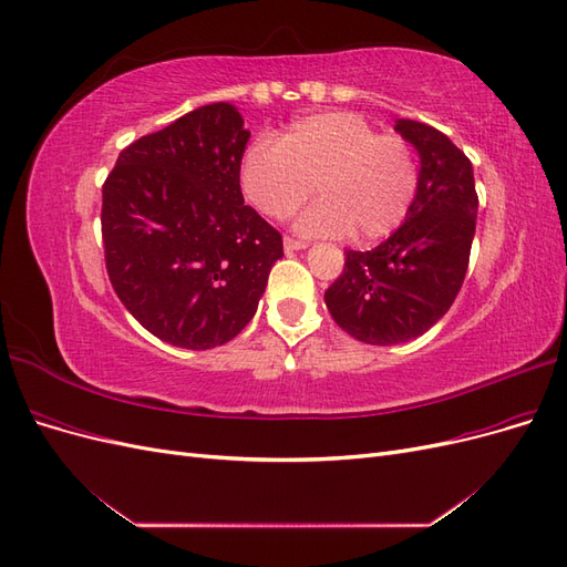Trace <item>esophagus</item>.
I'll use <instances>...</instances> for the list:
<instances>
[{"label":"esophagus","mask_w":567,"mask_h":567,"mask_svg":"<svg viewBox=\"0 0 567 567\" xmlns=\"http://www.w3.org/2000/svg\"><path fill=\"white\" fill-rule=\"evenodd\" d=\"M284 248H286L288 252L302 250V248H307V241H300V238H290V236H286V238H284Z\"/></svg>","instance_id":"1"}]
</instances>
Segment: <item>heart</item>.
I'll return each instance as SVG.
<instances>
[{"label":"heart","instance_id":"1","mask_svg":"<svg viewBox=\"0 0 567 567\" xmlns=\"http://www.w3.org/2000/svg\"><path fill=\"white\" fill-rule=\"evenodd\" d=\"M298 219L315 236L381 241L398 229L419 194L414 148L400 134H379L362 115L326 111L298 117L277 142L260 136L241 161V188L257 210L286 219L310 198Z\"/></svg>","mask_w":567,"mask_h":567}]
</instances>
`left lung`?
I'll return each mask as SVG.
<instances>
[{
	"label": "left lung",
	"mask_w": 567,
	"mask_h": 567,
	"mask_svg": "<svg viewBox=\"0 0 567 567\" xmlns=\"http://www.w3.org/2000/svg\"><path fill=\"white\" fill-rule=\"evenodd\" d=\"M419 151V194L404 225L373 250H346V267L323 293L333 321L369 346H398L437 323L466 279L475 236L473 165L447 134L398 120Z\"/></svg>",
	"instance_id": "1"
}]
</instances>
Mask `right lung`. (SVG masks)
<instances>
[{"instance_id": "right-lung-1", "label": "right lung", "mask_w": 567, "mask_h": 567, "mask_svg": "<svg viewBox=\"0 0 567 567\" xmlns=\"http://www.w3.org/2000/svg\"><path fill=\"white\" fill-rule=\"evenodd\" d=\"M250 132L231 104L200 106L120 151L101 236L113 290L146 331L186 350L246 329L281 234L244 203Z\"/></svg>"}]
</instances>
